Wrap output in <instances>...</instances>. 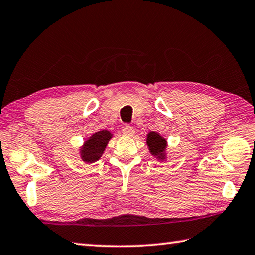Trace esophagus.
Listing matches in <instances>:
<instances>
[{
  "label": "esophagus",
  "instance_id": "34e87169",
  "mask_svg": "<svg viewBox=\"0 0 255 255\" xmlns=\"http://www.w3.org/2000/svg\"><path fill=\"white\" fill-rule=\"evenodd\" d=\"M122 132H123V134L124 135H127V136H133V134H134V128L133 127H131V126H126L123 128V129H122Z\"/></svg>",
  "mask_w": 255,
  "mask_h": 255
}]
</instances>
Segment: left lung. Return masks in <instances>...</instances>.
<instances>
[{
  "label": "left lung",
  "mask_w": 255,
  "mask_h": 255,
  "mask_svg": "<svg viewBox=\"0 0 255 255\" xmlns=\"http://www.w3.org/2000/svg\"><path fill=\"white\" fill-rule=\"evenodd\" d=\"M146 143L152 155L156 156L158 160H164L166 147L165 138H163L160 134L155 132H150L147 134Z\"/></svg>",
  "instance_id": "1"
}]
</instances>
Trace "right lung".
I'll list each match as a JSON object with an SVG mask.
<instances>
[{"label": "right lung", "instance_id": "obj_1", "mask_svg": "<svg viewBox=\"0 0 255 255\" xmlns=\"http://www.w3.org/2000/svg\"><path fill=\"white\" fill-rule=\"evenodd\" d=\"M112 137V134L107 129L93 134L88 141L84 143V146L81 148V156L86 163H93L102 156L104 148L107 147L108 142Z\"/></svg>", "mask_w": 255, "mask_h": 255}]
</instances>
